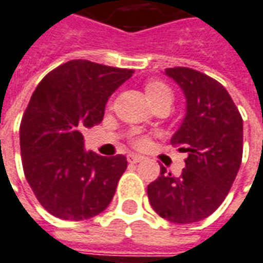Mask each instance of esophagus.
Here are the masks:
<instances>
[{
	"label": "esophagus",
	"mask_w": 263,
	"mask_h": 263,
	"mask_svg": "<svg viewBox=\"0 0 263 263\" xmlns=\"http://www.w3.org/2000/svg\"><path fill=\"white\" fill-rule=\"evenodd\" d=\"M143 159L144 157H141L139 154H129V155H127V161H129L130 163H137V162H141Z\"/></svg>",
	"instance_id": "1"
}]
</instances>
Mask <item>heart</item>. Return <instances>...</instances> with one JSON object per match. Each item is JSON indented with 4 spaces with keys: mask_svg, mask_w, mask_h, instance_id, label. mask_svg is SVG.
Listing matches in <instances>:
<instances>
[{
    "mask_svg": "<svg viewBox=\"0 0 263 263\" xmlns=\"http://www.w3.org/2000/svg\"><path fill=\"white\" fill-rule=\"evenodd\" d=\"M145 96H147L148 101H151L154 98H158V97L163 96V94H167L171 92V90L167 88V86H165L163 83L161 82H149L145 84ZM144 139H137L136 140V144H143Z\"/></svg>",
    "mask_w": 263,
    "mask_h": 263,
    "instance_id": "obj_1",
    "label": "heart"
}]
</instances>
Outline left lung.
Wrapping results in <instances>:
<instances>
[{"label": "left lung", "mask_w": 263, "mask_h": 263, "mask_svg": "<svg viewBox=\"0 0 263 263\" xmlns=\"http://www.w3.org/2000/svg\"><path fill=\"white\" fill-rule=\"evenodd\" d=\"M165 74L185 98L184 119L171 144L189 157L179 177L162 166L147 193L159 216L184 224L208 218L226 198L241 165L242 119L215 79L190 68H169Z\"/></svg>", "instance_id": "obj_1"}]
</instances>
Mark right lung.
I'll return each instance as SVG.
<instances>
[{
	"label": "right lung",
	"instance_id": "1",
	"mask_svg": "<svg viewBox=\"0 0 263 263\" xmlns=\"http://www.w3.org/2000/svg\"><path fill=\"white\" fill-rule=\"evenodd\" d=\"M132 76V69L74 59L35 87L22 118L21 155L27 183L51 215L84 220L110 204L126 157L86 151L82 130L101 123L108 98Z\"/></svg>",
	"mask_w": 263,
	"mask_h": 263
}]
</instances>
